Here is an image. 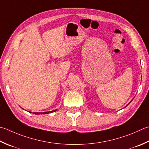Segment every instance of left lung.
I'll list each match as a JSON object with an SVG mask.
<instances>
[{
    "mask_svg": "<svg viewBox=\"0 0 149 149\" xmlns=\"http://www.w3.org/2000/svg\"><path fill=\"white\" fill-rule=\"evenodd\" d=\"M132 101H130V103H129V104H127V106H126V107H127V106H128V105H129V104H130V103H131V102H132Z\"/></svg>",
    "mask_w": 149,
    "mask_h": 149,
    "instance_id": "left-lung-1",
    "label": "left lung"
}]
</instances>
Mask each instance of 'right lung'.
I'll return each instance as SVG.
<instances>
[{"instance_id":"1","label":"right lung","mask_w":149,"mask_h":149,"mask_svg":"<svg viewBox=\"0 0 149 149\" xmlns=\"http://www.w3.org/2000/svg\"><path fill=\"white\" fill-rule=\"evenodd\" d=\"M57 109L56 110H52V111H49V112H33V113L34 114H46V113H52V112H54L55 111H57ZM31 113V112H30Z\"/></svg>"}]
</instances>
